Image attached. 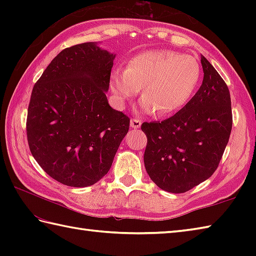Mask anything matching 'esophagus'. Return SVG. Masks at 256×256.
<instances>
[{
  "instance_id": "esophagus-1",
  "label": "esophagus",
  "mask_w": 256,
  "mask_h": 256,
  "mask_svg": "<svg viewBox=\"0 0 256 256\" xmlns=\"http://www.w3.org/2000/svg\"><path fill=\"white\" fill-rule=\"evenodd\" d=\"M131 128H140V124H142V122L140 121V120H138V118H131Z\"/></svg>"
}]
</instances>
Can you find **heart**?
Masks as SVG:
<instances>
[{
    "mask_svg": "<svg viewBox=\"0 0 256 256\" xmlns=\"http://www.w3.org/2000/svg\"><path fill=\"white\" fill-rule=\"evenodd\" d=\"M200 76L199 64L192 56L165 50H148L130 59L126 69H114L108 84L121 106L143 86L142 111L167 118L192 99Z\"/></svg>",
    "mask_w": 256,
    "mask_h": 256,
    "instance_id": "obj_1",
    "label": "heart"
}]
</instances>
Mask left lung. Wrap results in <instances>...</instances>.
I'll return each mask as SVG.
<instances>
[{"instance_id": "left-lung-1", "label": "left lung", "mask_w": 256, "mask_h": 256, "mask_svg": "<svg viewBox=\"0 0 256 256\" xmlns=\"http://www.w3.org/2000/svg\"><path fill=\"white\" fill-rule=\"evenodd\" d=\"M202 84L175 116L162 122H144L148 136L146 172L160 189L186 192L216 172L232 128L228 86L201 56Z\"/></svg>"}]
</instances>
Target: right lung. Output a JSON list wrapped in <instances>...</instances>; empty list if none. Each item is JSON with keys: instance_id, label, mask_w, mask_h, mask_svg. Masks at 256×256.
<instances>
[{"instance_id": "obj_1", "label": "right lung", "mask_w": 256, "mask_h": 256, "mask_svg": "<svg viewBox=\"0 0 256 256\" xmlns=\"http://www.w3.org/2000/svg\"><path fill=\"white\" fill-rule=\"evenodd\" d=\"M114 54L96 42L62 50L32 91L26 132L32 155L55 180L88 187L110 170L130 118L108 102Z\"/></svg>"}]
</instances>
